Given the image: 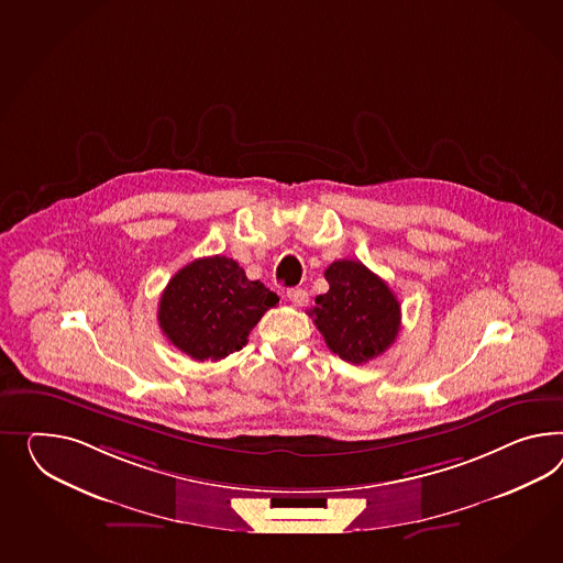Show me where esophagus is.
Listing matches in <instances>:
<instances>
[{
  "label": "esophagus",
  "mask_w": 563,
  "mask_h": 563,
  "mask_svg": "<svg viewBox=\"0 0 563 563\" xmlns=\"http://www.w3.org/2000/svg\"><path fill=\"white\" fill-rule=\"evenodd\" d=\"M288 300L294 306H303V303L308 302V291L302 288L288 289Z\"/></svg>",
  "instance_id": "esophagus-1"
}]
</instances>
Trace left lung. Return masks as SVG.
I'll list each match as a JSON object with an SVG mask.
<instances>
[{
  "label": "left lung",
  "instance_id": "left-lung-1",
  "mask_svg": "<svg viewBox=\"0 0 563 563\" xmlns=\"http://www.w3.org/2000/svg\"><path fill=\"white\" fill-rule=\"evenodd\" d=\"M324 277L329 291L310 317L329 349L355 365L382 355L400 331V302L388 284L353 260L334 261Z\"/></svg>",
  "mask_w": 563,
  "mask_h": 563
}]
</instances>
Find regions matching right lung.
<instances>
[{
    "label": "right lung",
    "mask_w": 563,
    "mask_h": 563,
    "mask_svg": "<svg viewBox=\"0 0 563 563\" xmlns=\"http://www.w3.org/2000/svg\"><path fill=\"white\" fill-rule=\"evenodd\" d=\"M279 302L261 282L246 279L222 255L191 261L161 294L163 334L191 360L220 361L246 345L249 332Z\"/></svg>",
    "instance_id": "obj_1"
}]
</instances>
